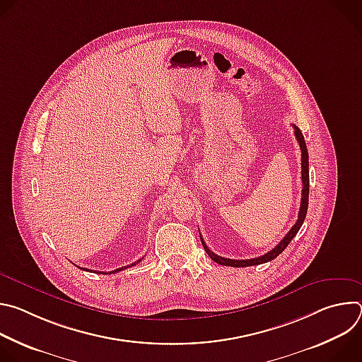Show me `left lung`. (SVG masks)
Instances as JSON below:
<instances>
[{
	"label": "left lung",
	"instance_id": "obj_1",
	"mask_svg": "<svg viewBox=\"0 0 362 362\" xmlns=\"http://www.w3.org/2000/svg\"><path fill=\"white\" fill-rule=\"evenodd\" d=\"M293 129H295V137L299 143V147H300V166H302V199H300V208H299V214H298V221L291 228V230L285 235V238L274 247L271 249L268 253L262 255V256H257V257H253V259H228V257H222L216 253H214L208 245L204 243V240L202 239L200 236V240H202V245L206 250V253H208L211 256V259L215 261L216 264L219 265H225V267H233V268H245V267H253V265H261V264H265V262H269L272 259H275V257L282 253L285 250V247L291 243V240L295 238V235L298 233V230L300 229L303 221H305V216H306V211H308V197H309V163H308V148H306V144H305V139H303V134L302 132L299 130V127H296L295 124H292Z\"/></svg>",
	"mask_w": 362,
	"mask_h": 362
}]
</instances>
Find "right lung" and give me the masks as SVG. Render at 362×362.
I'll return each instance as SVG.
<instances>
[{"mask_svg": "<svg viewBox=\"0 0 362 362\" xmlns=\"http://www.w3.org/2000/svg\"><path fill=\"white\" fill-rule=\"evenodd\" d=\"M143 259V257H141ZM141 259H137L134 264H132V265H127V267H123V268H119V269H116V271H110V272H97V274H105V275H112V274H116V272H120V271H123V269H126V268H129V267H134L136 264H140V261ZM83 269V268H81ZM84 271H88V269H84Z\"/></svg>", "mask_w": 362, "mask_h": 362, "instance_id": "right-lung-1", "label": "right lung"}]
</instances>
